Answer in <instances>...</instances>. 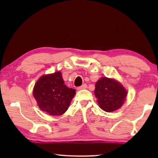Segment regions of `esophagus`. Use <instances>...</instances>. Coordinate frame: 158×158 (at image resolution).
<instances>
[{
    "label": "esophagus",
    "mask_w": 158,
    "mask_h": 158,
    "mask_svg": "<svg viewBox=\"0 0 158 158\" xmlns=\"http://www.w3.org/2000/svg\"><path fill=\"white\" fill-rule=\"evenodd\" d=\"M87 88V85L85 84H83L82 85H81V86H79V87H78L77 88V90H83V89H85Z\"/></svg>",
    "instance_id": "esophagus-1"
}]
</instances>
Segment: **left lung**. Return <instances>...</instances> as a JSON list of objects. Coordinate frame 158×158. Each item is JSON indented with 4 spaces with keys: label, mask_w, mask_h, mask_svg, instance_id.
<instances>
[{
    "label": "left lung",
    "mask_w": 158,
    "mask_h": 158,
    "mask_svg": "<svg viewBox=\"0 0 158 158\" xmlns=\"http://www.w3.org/2000/svg\"><path fill=\"white\" fill-rule=\"evenodd\" d=\"M94 93L100 107L106 112L121 107L127 95L126 90L120 83L106 77L96 82Z\"/></svg>",
    "instance_id": "8db88e82"
}]
</instances>
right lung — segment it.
Masks as SVG:
<instances>
[{"label":"right lung","mask_w":158,"mask_h":158,"mask_svg":"<svg viewBox=\"0 0 158 158\" xmlns=\"http://www.w3.org/2000/svg\"><path fill=\"white\" fill-rule=\"evenodd\" d=\"M75 89L65 85L60 72L42 76L35 85L33 96L42 111L60 116L68 110L76 94Z\"/></svg>","instance_id":"1"}]
</instances>
